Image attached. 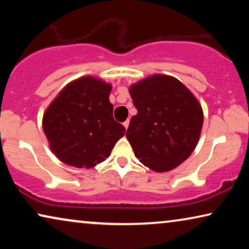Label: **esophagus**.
<instances>
[{
	"instance_id": "obj_1",
	"label": "esophagus",
	"mask_w": 249,
	"mask_h": 249,
	"mask_svg": "<svg viewBox=\"0 0 249 249\" xmlns=\"http://www.w3.org/2000/svg\"><path fill=\"white\" fill-rule=\"evenodd\" d=\"M124 125L125 129H128V127H129V119H127V120L124 122Z\"/></svg>"
}]
</instances>
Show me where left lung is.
Wrapping results in <instances>:
<instances>
[{
  "instance_id": "obj_1",
  "label": "left lung",
  "mask_w": 249,
  "mask_h": 249,
  "mask_svg": "<svg viewBox=\"0 0 249 249\" xmlns=\"http://www.w3.org/2000/svg\"><path fill=\"white\" fill-rule=\"evenodd\" d=\"M137 108L127 130L136 158L156 172L186 161L198 142L203 110L192 91L175 77L153 74L131 85Z\"/></svg>"
}]
</instances>
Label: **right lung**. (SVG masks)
Listing matches in <instances>:
<instances>
[{"mask_svg": "<svg viewBox=\"0 0 249 249\" xmlns=\"http://www.w3.org/2000/svg\"><path fill=\"white\" fill-rule=\"evenodd\" d=\"M112 86L85 76L60 91L43 115V130L50 148L61 162L93 168L105 161L125 128L113 119Z\"/></svg>", "mask_w": 249, "mask_h": 249, "instance_id": "add662e5", "label": "right lung"}]
</instances>
